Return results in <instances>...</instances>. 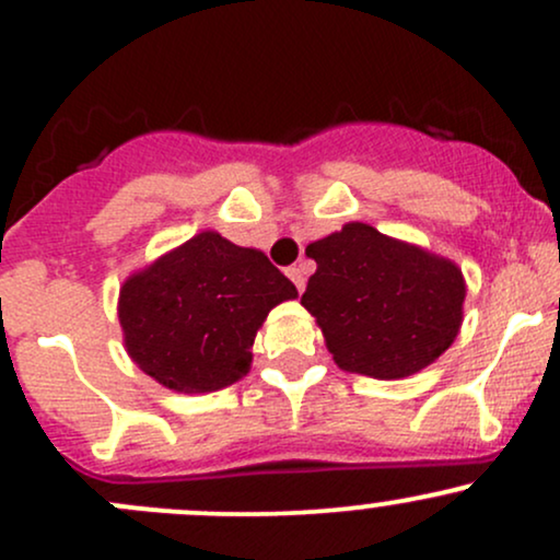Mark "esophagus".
<instances>
[{
    "label": "esophagus",
    "mask_w": 560,
    "mask_h": 560,
    "mask_svg": "<svg viewBox=\"0 0 560 560\" xmlns=\"http://www.w3.org/2000/svg\"><path fill=\"white\" fill-rule=\"evenodd\" d=\"M287 276H289V279H292V284L298 287V292H302V289H305V268H302V266L287 268Z\"/></svg>",
    "instance_id": "obj_1"
}]
</instances>
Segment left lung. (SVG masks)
Segmentation results:
<instances>
[{
    "instance_id": "left-lung-1",
    "label": "left lung",
    "mask_w": 560,
    "mask_h": 560,
    "mask_svg": "<svg viewBox=\"0 0 560 560\" xmlns=\"http://www.w3.org/2000/svg\"><path fill=\"white\" fill-rule=\"evenodd\" d=\"M305 255L318 268L302 305L342 371L410 376L458 337L466 281L453 260L392 240L369 223H345L342 231L307 244Z\"/></svg>"
}]
</instances>
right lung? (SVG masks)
Instances as JSON below:
<instances>
[{
	"label": "right lung",
	"instance_id": "right-lung-1",
	"mask_svg": "<svg viewBox=\"0 0 560 560\" xmlns=\"http://www.w3.org/2000/svg\"><path fill=\"white\" fill-rule=\"evenodd\" d=\"M298 289L260 249L202 231L120 287L131 361L173 392H215L247 376L255 334Z\"/></svg>",
	"mask_w": 560,
	"mask_h": 560
}]
</instances>
